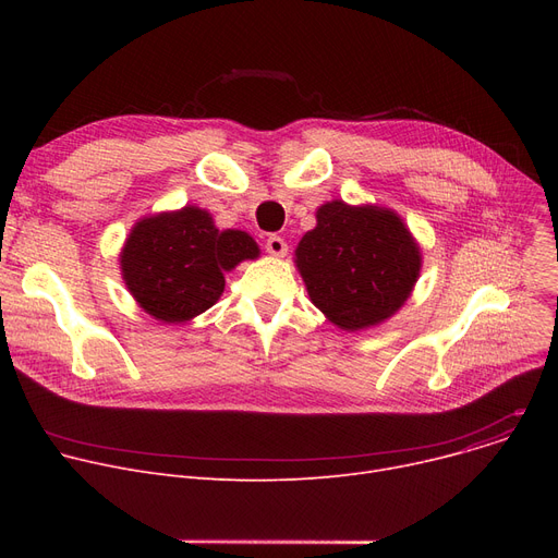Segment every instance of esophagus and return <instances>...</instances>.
Wrapping results in <instances>:
<instances>
[{"label": "esophagus", "instance_id": "34e87169", "mask_svg": "<svg viewBox=\"0 0 558 558\" xmlns=\"http://www.w3.org/2000/svg\"><path fill=\"white\" fill-rule=\"evenodd\" d=\"M264 248H267V253H271L274 257H284L289 246L282 238H278V234H271V238L267 240V244H264Z\"/></svg>", "mask_w": 558, "mask_h": 558}]
</instances>
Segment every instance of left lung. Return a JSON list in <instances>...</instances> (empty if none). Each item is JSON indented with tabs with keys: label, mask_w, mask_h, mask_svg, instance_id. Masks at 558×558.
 <instances>
[{
	"label": "left lung",
	"mask_w": 558,
	"mask_h": 558,
	"mask_svg": "<svg viewBox=\"0 0 558 558\" xmlns=\"http://www.w3.org/2000/svg\"><path fill=\"white\" fill-rule=\"evenodd\" d=\"M296 267L312 303L355 332L404 305L421 274V248L393 210L337 198L316 210V228L296 246Z\"/></svg>",
	"instance_id": "left-lung-1"
}]
</instances>
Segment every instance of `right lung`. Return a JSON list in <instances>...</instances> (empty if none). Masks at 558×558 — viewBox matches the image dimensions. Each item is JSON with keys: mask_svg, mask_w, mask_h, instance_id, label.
<instances>
[{"mask_svg": "<svg viewBox=\"0 0 558 558\" xmlns=\"http://www.w3.org/2000/svg\"><path fill=\"white\" fill-rule=\"evenodd\" d=\"M259 248L244 230H219L196 205L140 219L120 255L137 305L162 324H183L213 307L226 274Z\"/></svg>", "mask_w": 558, "mask_h": 558, "instance_id": "obj_1", "label": "right lung"}]
</instances>
